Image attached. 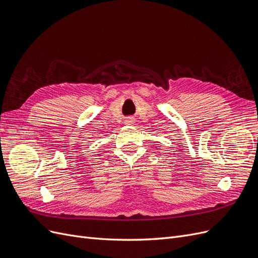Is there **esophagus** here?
<instances>
[{
    "mask_svg": "<svg viewBox=\"0 0 258 258\" xmlns=\"http://www.w3.org/2000/svg\"><path fill=\"white\" fill-rule=\"evenodd\" d=\"M124 123L128 124V126H130V124L135 123V118H134V117H128V118L124 120Z\"/></svg>",
    "mask_w": 258,
    "mask_h": 258,
    "instance_id": "34e87169",
    "label": "esophagus"
}]
</instances>
